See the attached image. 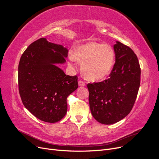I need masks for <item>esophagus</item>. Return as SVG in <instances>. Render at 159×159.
I'll list each match as a JSON object with an SVG mask.
<instances>
[{
	"mask_svg": "<svg viewBox=\"0 0 159 159\" xmlns=\"http://www.w3.org/2000/svg\"><path fill=\"white\" fill-rule=\"evenodd\" d=\"M78 85H79V86H80V87H84V86L85 85V84L82 80H80L78 82Z\"/></svg>",
	"mask_w": 159,
	"mask_h": 159,
	"instance_id": "34e87169",
	"label": "esophagus"
}]
</instances>
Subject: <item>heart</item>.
<instances>
[{"label":"heart","mask_w":159,"mask_h":159,"mask_svg":"<svg viewBox=\"0 0 159 159\" xmlns=\"http://www.w3.org/2000/svg\"><path fill=\"white\" fill-rule=\"evenodd\" d=\"M115 57L114 50L110 45L90 42L75 47L70 59L81 62V71L86 79L97 81L110 74Z\"/></svg>","instance_id":"heart-1"}]
</instances>
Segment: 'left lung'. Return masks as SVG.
Listing matches in <instances>:
<instances>
[{"label": "left lung", "instance_id": "left-lung-1", "mask_svg": "<svg viewBox=\"0 0 159 159\" xmlns=\"http://www.w3.org/2000/svg\"><path fill=\"white\" fill-rule=\"evenodd\" d=\"M113 49L115 63L109 78L88 84L91 114L105 125L121 121L130 113L141 81L140 65L134 52L120 42H116Z\"/></svg>", "mask_w": 159, "mask_h": 159}]
</instances>
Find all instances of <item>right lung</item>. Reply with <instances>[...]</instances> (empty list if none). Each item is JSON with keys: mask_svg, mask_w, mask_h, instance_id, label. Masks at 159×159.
<instances>
[{"mask_svg": "<svg viewBox=\"0 0 159 159\" xmlns=\"http://www.w3.org/2000/svg\"><path fill=\"white\" fill-rule=\"evenodd\" d=\"M68 50L42 38L28 46L18 65V89L22 102L41 121L56 123L67 112V98L78 89V77L66 75L63 64Z\"/></svg>", "mask_w": 159, "mask_h": 159, "instance_id": "add662e5", "label": "right lung"}]
</instances>
